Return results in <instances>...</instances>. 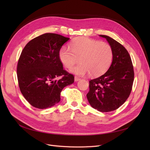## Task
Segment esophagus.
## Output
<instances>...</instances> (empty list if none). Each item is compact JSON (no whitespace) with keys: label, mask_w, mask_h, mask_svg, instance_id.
Returning a JSON list of instances; mask_svg holds the SVG:
<instances>
[{"label":"esophagus","mask_w":150,"mask_h":150,"mask_svg":"<svg viewBox=\"0 0 150 150\" xmlns=\"http://www.w3.org/2000/svg\"><path fill=\"white\" fill-rule=\"evenodd\" d=\"M81 79V78H79V77H78V76H75L74 77V81H79Z\"/></svg>","instance_id":"obj_1"}]
</instances>
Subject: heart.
<instances>
[{"mask_svg":"<svg viewBox=\"0 0 150 150\" xmlns=\"http://www.w3.org/2000/svg\"><path fill=\"white\" fill-rule=\"evenodd\" d=\"M69 48L62 47L59 56L66 67L71 69L80 61L81 63L71 71L83 76L89 72L90 76H98L110 67L113 57L111 46L105 42L80 37L74 39Z\"/></svg>","mask_w":150,"mask_h":150,"instance_id":"heart-1","label":"heart"}]
</instances>
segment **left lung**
Wrapping results in <instances>:
<instances>
[{
  "instance_id": "8db88e82",
  "label": "left lung",
  "mask_w": 150,
  "mask_h": 150,
  "mask_svg": "<svg viewBox=\"0 0 150 150\" xmlns=\"http://www.w3.org/2000/svg\"><path fill=\"white\" fill-rule=\"evenodd\" d=\"M106 39L112 47V61L105 74L89 81L86 96L93 108L101 112H110L119 108L129 96L134 81L132 61L126 48L115 39Z\"/></svg>"
}]
</instances>
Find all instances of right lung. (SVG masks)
I'll return each mask as SVG.
<instances>
[{"label": "right lung", "mask_w": 150, "mask_h": 150, "mask_svg": "<svg viewBox=\"0 0 150 150\" xmlns=\"http://www.w3.org/2000/svg\"><path fill=\"white\" fill-rule=\"evenodd\" d=\"M69 38L46 33L32 39L22 50L17 74L21 92L32 106L50 108L61 100L66 86L74 83V76L63 69L59 53ZM58 76L61 78L55 79Z\"/></svg>", "instance_id": "add662e5"}]
</instances>
